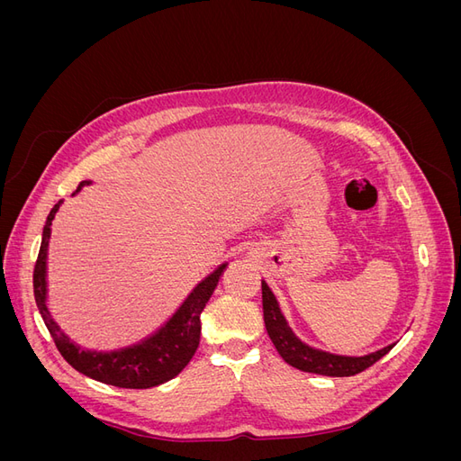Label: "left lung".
Instances as JSON below:
<instances>
[{"label":"left lung","mask_w":461,"mask_h":461,"mask_svg":"<svg viewBox=\"0 0 461 461\" xmlns=\"http://www.w3.org/2000/svg\"><path fill=\"white\" fill-rule=\"evenodd\" d=\"M261 300H263L265 329H267L271 342L275 344L276 352L281 354V357L286 361V364L300 371L325 375V376H352L376 364V361L394 348V344H390L379 352H373L369 356H361V357L334 356L329 352L315 350V348L303 344L296 334L292 332L285 315L281 313V308H278L276 298L273 296V292L265 283H261Z\"/></svg>","instance_id":"left-lung-1"}]
</instances>
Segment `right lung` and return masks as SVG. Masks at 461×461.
Listing matches in <instances>:
<instances>
[{
	"instance_id": "right-lung-1",
	"label": "right lung",
	"mask_w": 461,
	"mask_h": 461,
	"mask_svg": "<svg viewBox=\"0 0 461 461\" xmlns=\"http://www.w3.org/2000/svg\"><path fill=\"white\" fill-rule=\"evenodd\" d=\"M90 185L88 180L80 183L77 192ZM63 200L53 205L50 212L44 234H41V244L38 259L34 265V298L40 310L41 319L51 334V339L58 346L61 356L67 359L68 366H73L78 373L90 376L94 381H100L111 386L119 388H151L171 381L183 371L192 356L196 354L200 344V315L205 308V303L212 298L213 290L219 283L222 271L227 265H221L212 275L190 292V296L180 305L178 312L167 321L153 337L142 340L140 344L124 348L117 352H90L82 350L80 346L68 340L67 334L55 323L50 315L46 305V258H48V244L51 232V221L58 213Z\"/></svg>"
}]
</instances>
